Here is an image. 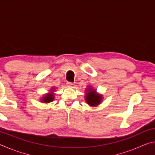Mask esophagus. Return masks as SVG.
Segmentation results:
<instances>
[{"label":"esophagus","mask_w":155,"mask_h":155,"mask_svg":"<svg viewBox=\"0 0 155 155\" xmlns=\"http://www.w3.org/2000/svg\"><path fill=\"white\" fill-rule=\"evenodd\" d=\"M67 85H68V86H69V87H73V86H74V84H73L72 83L68 82V83H67Z\"/></svg>","instance_id":"obj_1"}]
</instances>
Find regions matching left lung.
<instances>
[{
	"label": "left lung",
	"instance_id": "obj_1",
	"mask_svg": "<svg viewBox=\"0 0 155 155\" xmlns=\"http://www.w3.org/2000/svg\"><path fill=\"white\" fill-rule=\"evenodd\" d=\"M85 101L90 106L95 107L98 105L102 101V96L97 94L96 91L91 88H88L85 96Z\"/></svg>",
	"mask_w": 155,
	"mask_h": 155
}]
</instances>
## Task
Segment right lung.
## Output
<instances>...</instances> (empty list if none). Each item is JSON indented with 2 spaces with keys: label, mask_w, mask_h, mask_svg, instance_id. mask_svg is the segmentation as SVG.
<instances>
[{
  "label": "right lung",
  "mask_w": 155,
  "mask_h": 155,
  "mask_svg": "<svg viewBox=\"0 0 155 155\" xmlns=\"http://www.w3.org/2000/svg\"><path fill=\"white\" fill-rule=\"evenodd\" d=\"M53 90H52L51 91H54ZM53 100H54V94L51 92V93L47 94L44 97L41 102H43V103H51V102H52Z\"/></svg>",
  "instance_id": "add662e5"
}]
</instances>
